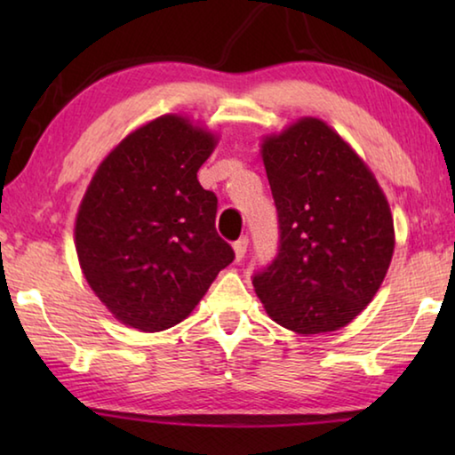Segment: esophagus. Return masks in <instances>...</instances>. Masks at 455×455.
Returning a JSON list of instances; mask_svg holds the SVG:
<instances>
[{
    "label": "esophagus",
    "mask_w": 455,
    "mask_h": 455,
    "mask_svg": "<svg viewBox=\"0 0 455 455\" xmlns=\"http://www.w3.org/2000/svg\"><path fill=\"white\" fill-rule=\"evenodd\" d=\"M246 246H249V236H241V238H238V241H235V244H233L235 259L238 260V263H241V260H243L244 255H246Z\"/></svg>",
    "instance_id": "esophagus-1"
}]
</instances>
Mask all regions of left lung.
I'll use <instances>...</instances> for the list:
<instances>
[{"instance_id": "obj_1", "label": "left lung", "mask_w": 455, "mask_h": 455, "mask_svg": "<svg viewBox=\"0 0 455 455\" xmlns=\"http://www.w3.org/2000/svg\"><path fill=\"white\" fill-rule=\"evenodd\" d=\"M279 246L252 284L267 313L295 333H327L365 309L394 255V219L379 184L325 122L303 118L263 142Z\"/></svg>"}]
</instances>
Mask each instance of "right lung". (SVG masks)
Segmentation results:
<instances>
[{"label": "right lung", "mask_w": 455, "mask_h": 455, "mask_svg": "<svg viewBox=\"0 0 455 455\" xmlns=\"http://www.w3.org/2000/svg\"><path fill=\"white\" fill-rule=\"evenodd\" d=\"M214 144L188 120L156 118L108 154L90 182L76 251L92 291L130 327H174L235 260L214 227L217 195L196 179Z\"/></svg>", "instance_id": "add662e5"}]
</instances>
